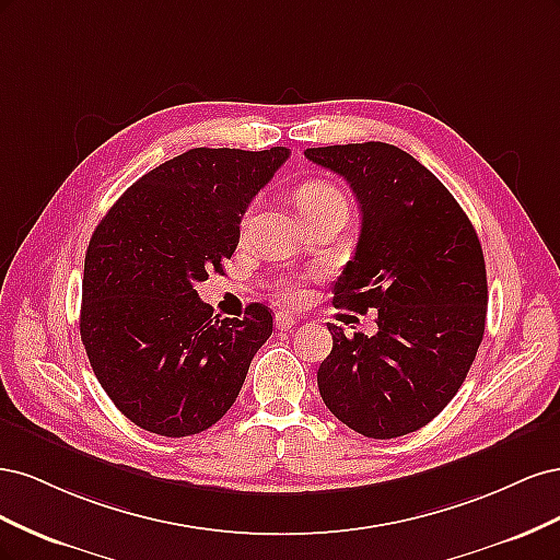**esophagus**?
<instances>
[{"label":"esophagus","instance_id":"34e87169","mask_svg":"<svg viewBox=\"0 0 560 560\" xmlns=\"http://www.w3.org/2000/svg\"><path fill=\"white\" fill-rule=\"evenodd\" d=\"M296 325V317L294 315H290V313H276V329L278 331H287V329H292Z\"/></svg>","mask_w":560,"mask_h":560}]
</instances>
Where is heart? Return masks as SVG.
Listing matches in <instances>:
<instances>
[{
    "instance_id": "obj_1",
    "label": "heart",
    "mask_w": 560,
    "mask_h": 560,
    "mask_svg": "<svg viewBox=\"0 0 560 560\" xmlns=\"http://www.w3.org/2000/svg\"><path fill=\"white\" fill-rule=\"evenodd\" d=\"M294 202H296V208L301 210V214L308 219V222H313V219H317L322 212H327L336 206H348L343 191L327 179H311L306 184H301L299 189L294 191ZM249 224H252V210L245 212V217H243V231H247ZM278 294L287 303L301 301L303 299L301 280L282 278L280 284H278Z\"/></svg>"
}]
</instances>
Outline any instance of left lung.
<instances>
[{
    "mask_svg": "<svg viewBox=\"0 0 560 560\" xmlns=\"http://www.w3.org/2000/svg\"><path fill=\"white\" fill-rule=\"evenodd\" d=\"M341 175L362 208L354 257L334 284V306L376 308L374 336H346L317 369L327 409L354 432L395 439L444 411L477 358L486 329V261L457 200L395 144L306 149Z\"/></svg>",
    "mask_w": 560,
    "mask_h": 560,
    "instance_id": "8db88e82",
    "label": "left lung"
}]
</instances>
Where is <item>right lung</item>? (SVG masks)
Wrapping results in <instances>:
<instances>
[{"label":"right lung","instance_id":"1","mask_svg":"<svg viewBox=\"0 0 560 560\" xmlns=\"http://www.w3.org/2000/svg\"><path fill=\"white\" fill-rule=\"evenodd\" d=\"M290 159L198 147L161 163L118 198L83 261L81 341L93 374L135 425L161 436L212 428L238 397L273 315H212L196 284L238 247L252 198Z\"/></svg>","mask_w":560,"mask_h":560}]
</instances>
